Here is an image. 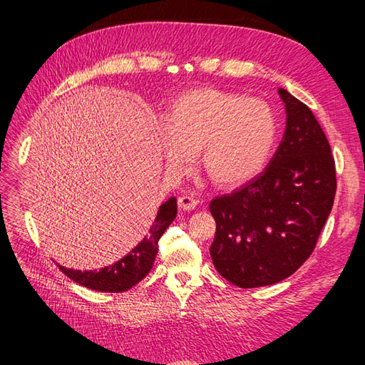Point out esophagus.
Returning a JSON list of instances; mask_svg holds the SVG:
<instances>
[{"mask_svg": "<svg viewBox=\"0 0 365 365\" xmlns=\"http://www.w3.org/2000/svg\"><path fill=\"white\" fill-rule=\"evenodd\" d=\"M177 204L178 207L182 208V210H195L197 207V199L192 197V196H180L177 199Z\"/></svg>", "mask_w": 365, "mask_h": 365, "instance_id": "34e87169", "label": "esophagus"}]
</instances>
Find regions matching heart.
Segmentation results:
<instances>
[{"mask_svg": "<svg viewBox=\"0 0 365 365\" xmlns=\"http://www.w3.org/2000/svg\"><path fill=\"white\" fill-rule=\"evenodd\" d=\"M276 135V113L265 100L218 89H196L178 97L160 130L168 173H188L200 150L207 175L224 187L257 175Z\"/></svg>", "mask_w": 365, "mask_h": 365, "instance_id": "b5f03b06", "label": "heart"}]
</instances>
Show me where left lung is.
Listing matches in <instances>:
<instances>
[{
    "label": "left lung",
    "mask_w": 365,
    "mask_h": 365,
    "mask_svg": "<svg viewBox=\"0 0 365 365\" xmlns=\"http://www.w3.org/2000/svg\"><path fill=\"white\" fill-rule=\"evenodd\" d=\"M279 96L287 123L268 166L210 202L216 222L213 265L242 289L293 274L314 252L334 204L336 163L320 123L290 92L279 88Z\"/></svg>",
    "instance_id": "obj_1"
}]
</instances>
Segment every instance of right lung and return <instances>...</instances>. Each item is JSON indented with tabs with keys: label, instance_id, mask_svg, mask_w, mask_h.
<instances>
[{
	"label": "right lung",
	"instance_id": "add662e5",
	"mask_svg": "<svg viewBox=\"0 0 365 365\" xmlns=\"http://www.w3.org/2000/svg\"><path fill=\"white\" fill-rule=\"evenodd\" d=\"M175 216L177 200L175 197H170L168 202L158 208V215L155 218V222L152 224L149 235H145L143 242L133 247L125 257H122L119 262L113 263L110 267L94 271L72 269L61 265L58 267L73 282L88 287V289L110 293L125 292L149 274V271L153 267L155 257H157L160 238L169 227V224L174 221Z\"/></svg>",
	"mask_w": 365,
	"mask_h": 365
}]
</instances>
